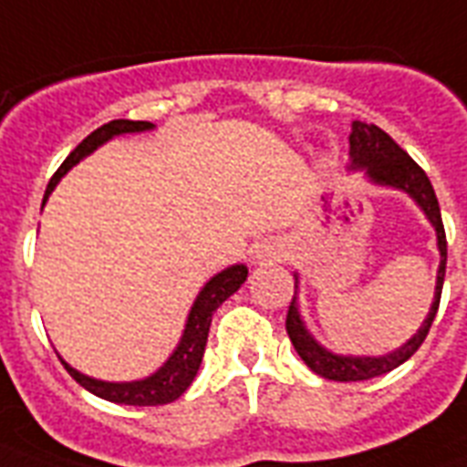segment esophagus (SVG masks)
<instances>
[{"instance_id":"esophagus-1","label":"esophagus","mask_w":467,"mask_h":467,"mask_svg":"<svg viewBox=\"0 0 467 467\" xmlns=\"http://www.w3.org/2000/svg\"><path fill=\"white\" fill-rule=\"evenodd\" d=\"M255 260L258 263H273V260H277V251L270 248V245H255Z\"/></svg>"}]
</instances>
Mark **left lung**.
Returning <instances> with one entry per match:
<instances>
[{
	"instance_id": "8db88e82",
	"label": "left lung",
	"mask_w": 467,
	"mask_h": 467,
	"mask_svg": "<svg viewBox=\"0 0 467 467\" xmlns=\"http://www.w3.org/2000/svg\"><path fill=\"white\" fill-rule=\"evenodd\" d=\"M350 143V158L353 165L350 168H365L368 177L372 182L378 184H389L397 190H404L411 194L417 204L426 212L429 222L436 226V238H439V251H441V265H439V277H436V295H433L431 312L426 317L417 334L411 336L410 341L404 343L402 348L392 350L388 356L382 358H350V356H334L314 341L312 336L306 334L305 321L299 319L297 305L292 297L290 306H287V319H285V328L290 336L292 346L299 353V358L312 368L317 375L327 378V380L336 382H358V380H370L378 375L395 370L397 365H402L404 360H410L419 350V346L424 343L429 336L436 312H439L441 302V290H443V277H446V231H443V222H441V209L436 192H433L431 180L426 177V172L419 168L417 162L411 161L407 150L397 146L395 140L389 139L388 133L382 131L380 126L365 124V121H353V131L348 136ZM297 287V285H295Z\"/></svg>"
}]
</instances>
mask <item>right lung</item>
<instances>
[{
  "instance_id": "add662e5",
  "label": "right lung",
  "mask_w": 467,
  "mask_h": 467,
  "mask_svg": "<svg viewBox=\"0 0 467 467\" xmlns=\"http://www.w3.org/2000/svg\"><path fill=\"white\" fill-rule=\"evenodd\" d=\"M148 129H153L150 121H129V119H114L109 124L99 126L97 131L89 133V136L65 158L63 165L56 170V175L50 177L48 187H46V194H43V202L48 200V194L53 192V187L57 184V180H60L75 162H79L85 155L92 153L97 146H102L104 140H109L111 136H119V133L148 131ZM245 277H248V267L231 265L204 285V290L200 292V297L194 299L192 312H190V319H187L182 341H180L177 350L170 356V360L162 365L161 370L155 372V375H150V378H146V380H92V378H87V375L78 372L63 360L65 370L70 372L72 378H75L82 388L89 389L92 395L102 397L107 402L129 404V407H161V404L175 402L177 397L182 395L184 389L192 385L194 375L200 370L202 356H204V346H207L209 327H212V314H214L216 309H219V306H222L223 302L245 283Z\"/></svg>"
}]
</instances>
